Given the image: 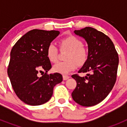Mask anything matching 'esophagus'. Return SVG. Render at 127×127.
I'll list each match as a JSON object with an SVG mask.
<instances>
[{"label":"esophagus","instance_id":"esophagus-1","mask_svg":"<svg viewBox=\"0 0 127 127\" xmlns=\"http://www.w3.org/2000/svg\"><path fill=\"white\" fill-rule=\"evenodd\" d=\"M70 77V76H67V75H63V79L64 80H67Z\"/></svg>","mask_w":127,"mask_h":127}]
</instances>
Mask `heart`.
Masks as SVG:
<instances>
[{
  "instance_id": "1",
  "label": "heart",
  "mask_w": 127,
  "mask_h": 127,
  "mask_svg": "<svg viewBox=\"0 0 127 127\" xmlns=\"http://www.w3.org/2000/svg\"><path fill=\"white\" fill-rule=\"evenodd\" d=\"M60 48L62 51H68L65 59L66 61L61 62L53 67L56 72L67 74L73 71L77 66H83L88 60V52L83 46V41L74 35H70L62 39L60 41ZM47 57L53 63L58 60V49L54 44H50L47 48Z\"/></svg>"
}]
</instances>
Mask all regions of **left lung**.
<instances>
[{
	"label": "left lung",
	"mask_w": 127,
	"mask_h": 127,
	"mask_svg": "<svg viewBox=\"0 0 127 127\" xmlns=\"http://www.w3.org/2000/svg\"><path fill=\"white\" fill-rule=\"evenodd\" d=\"M74 33L83 37L88 46V60L78 73L73 74L77 85L72 93L73 100L82 106H93L102 102L113 89L117 76L118 54L109 37L92 27Z\"/></svg>",
	"instance_id": "1"
}]
</instances>
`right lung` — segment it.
<instances>
[{"mask_svg":"<svg viewBox=\"0 0 127 127\" xmlns=\"http://www.w3.org/2000/svg\"><path fill=\"white\" fill-rule=\"evenodd\" d=\"M59 33L57 30L33 29L20 38L11 50L7 74L16 95L25 104L46 103L52 96L54 86L62 81L60 74H48L51 64L47 48Z\"/></svg>","mask_w":127,"mask_h":127,"instance_id":"right-lung-1","label":"right lung"}]
</instances>
